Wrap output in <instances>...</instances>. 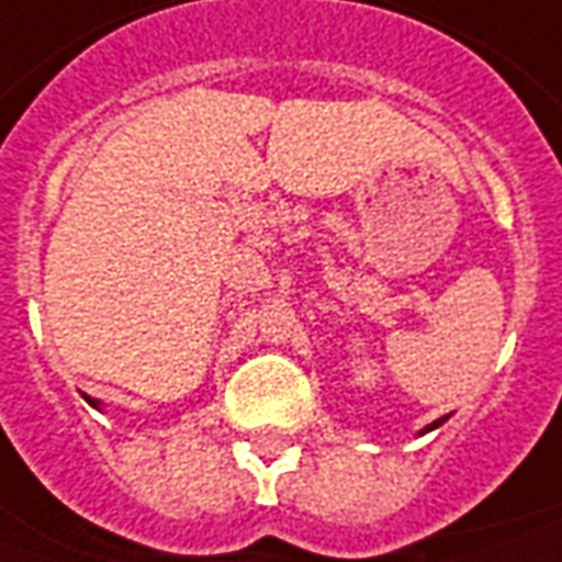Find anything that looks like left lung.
Instances as JSON below:
<instances>
[{"mask_svg":"<svg viewBox=\"0 0 562 562\" xmlns=\"http://www.w3.org/2000/svg\"><path fill=\"white\" fill-rule=\"evenodd\" d=\"M447 417H441V419H435V423H431V426H426V429L419 431V435H426V431H431V429H438V426H441V423H445Z\"/></svg>","mask_w":562,"mask_h":562,"instance_id":"8db88e82","label":"left lung"}]
</instances>
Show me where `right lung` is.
I'll return each mask as SVG.
<instances>
[{"instance_id":"add662e5","label":"right lung","mask_w":562,"mask_h":562,"mask_svg":"<svg viewBox=\"0 0 562 562\" xmlns=\"http://www.w3.org/2000/svg\"><path fill=\"white\" fill-rule=\"evenodd\" d=\"M88 398V395H85ZM88 404H93V407H100V402H93V398H88Z\"/></svg>"}]
</instances>
